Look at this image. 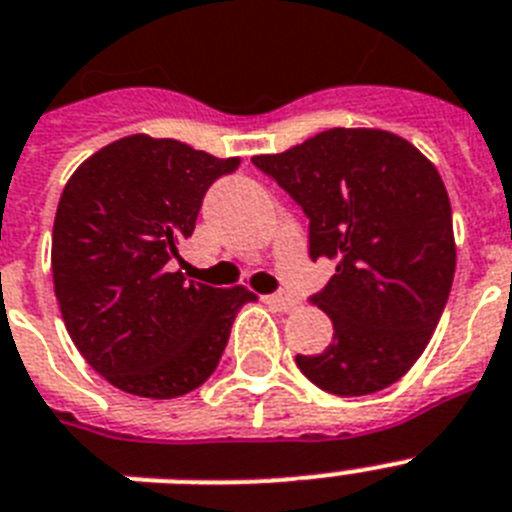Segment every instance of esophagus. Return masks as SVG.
I'll use <instances>...</instances> for the list:
<instances>
[{"instance_id":"esophagus-1","label":"esophagus","mask_w":512,"mask_h":512,"mask_svg":"<svg viewBox=\"0 0 512 512\" xmlns=\"http://www.w3.org/2000/svg\"><path fill=\"white\" fill-rule=\"evenodd\" d=\"M266 303L272 305L274 310H279V313H290V310H295L298 308V300L292 298L290 292H277V295H269V298H266Z\"/></svg>"}]
</instances>
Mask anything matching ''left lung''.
Returning a JSON list of instances; mask_svg holds the SVG:
<instances>
[{
	"label": "left lung",
	"instance_id": "left-lung-1",
	"mask_svg": "<svg viewBox=\"0 0 512 512\" xmlns=\"http://www.w3.org/2000/svg\"><path fill=\"white\" fill-rule=\"evenodd\" d=\"M253 165L303 207L310 259L336 274L310 298L334 323L300 373L336 396L396 383L425 352L448 303L456 240L438 168L383 129H329Z\"/></svg>",
	"mask_w": 512,
	"mask_h": 512
}]
</instances>
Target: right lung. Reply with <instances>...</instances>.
<instances>
[{
    "instance_id": "obj_1",
    "label": "right lung",
    "mask_w": 512,
    "mask_h": 512,
    "mask_svg": "<svg viewBox=\"0 0 512 512\" xmlns=\"http://www.w3.org/2000/svg\"><path fill=\"white\" fill-rule=\"evenodd\" d=\"M238 157L131 134L90 155L61 191L51 272L61 318L87 365L144 399L202 386L225 352L246 287L170 272L202 199Z\"/></svg>"
}]
</instances>
